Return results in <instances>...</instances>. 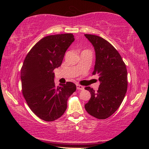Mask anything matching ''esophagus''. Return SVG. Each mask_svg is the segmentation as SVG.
Wrapping results in <instances>:
<instances>
[{
	"label": "esophagus",
	"mask_w": 149,
	"mask_h": 149,
	"mask_svg": "<svg viewBox=\"0 0 149 149\" xmlns=\"http://www.w3.org/2000/svg\"><path fill=\"white\" fill-rule=\"evenodd\" d=\"M76 87H77V89H78V90L82 91V90L84 89V87L82 86V85H80L77 84L76 85Z\"/></svg>",
	"instance_id": "1"
}]
</instances>
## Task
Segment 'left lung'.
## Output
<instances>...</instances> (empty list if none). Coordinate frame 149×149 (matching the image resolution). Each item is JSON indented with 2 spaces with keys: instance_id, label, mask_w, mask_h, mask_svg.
<instances>
[{
  "instance_id": "obj_1",
  "label": "left lung",
  "mask_w": 149,
  "mask_h": 149,
  "mask_svg": "<svg viewBox=\"0 0 149 149\" xmlns=\"http://www.w3.org/2000/svg\"><path fill=\"white\" fill-rule=\"evenodd\" d=\"M94 47L96 54L93 75H99L100 84L97 92L86 87L91 97L85 108L97 119H106L118 110L127 89V73L122 56L107 40L95 35L85 34Z\"/></svg>"
}]
</instances>
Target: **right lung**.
<instances>
[{"mask_svg": "<svg viewBox=\"0 0 149 149\" xmlns=\"http://www.w3.org/2000/svg\"><path fill=\"white\" fill-rule=\"evenodd\" d=\"M72 33L49 35L27 53L21 69L22 88L27 105L47 122L61 117L69 97L76 91L72 82L56 86L53 70L62 64L65 52L74 41Z\"/></svg>", "mask_w": 149, "mask_h": 149, "instance_id": "add662e5", "label": "right lung"}]
</instances>
